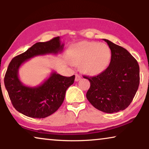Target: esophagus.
Segmentation results:
<instances>
[{
    "label": "esophagus",
    "mask_w": 149,
    "mask_h": 149,
    "mask_svg": "<svg viewBox=\"0 0 149 149\" xmlns=\"http://www.w3.org/2000/svg\"><path fill=\"white\" fill-rule=\"evenodd\" d=\"M81 79V77L80 75L78 74H76V78H75V81L76 82H78V81H79Z\"/></svg>",
    "instance_id": "34e87169"
}]
</instances>
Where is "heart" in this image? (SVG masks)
Segmentation results:
<instances>
[{
	"label": "heart",
	"instance_id": "heart-1",
	"mask_svg": "<svg viewBox=\"0 0 149 149\" xmlns=\"http://www.w3.org/2000/svg\"><path fill=\"white\" fill-rule=\"evenodd\" d=\"M112 52L105 43L82 41L69 49V58L73 65L82 64L83 71L89 74H98L110 64Z\"/></svg>",
	"mask_w": 149,
	"mask_h": 149
}]
</instances>
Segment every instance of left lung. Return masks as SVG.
Returning <instances> with one entry per match:
<instances>
[{
    "instance_id": "left-lung-1",
    "label": "left lung",
    "mask_w": 149,
    "mask_h": 149,
    "mask_svg": "<svg viewBox=\"0 0 149 149\" xmlns=\"http://www.w3.org/2000/svg\"><path fill=\"white\" fill-rule=\"evenodd\" d=\"M112 52L106 70L97 76H84L91 86L86 93L88 102L106 113L124 110L130 106L140 84V67L134 57L124 47L104 39Z\"/></svg>"
}]
</instances>
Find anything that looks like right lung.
Masks as SVG:
<instances>
[{
	"label": "right lung",
	"mask_w": 149,
	"mask_h": 149,
	"mask_svg": "<svg viewBox=\"0 0 149 149\" xmlns=\"http://www.w3.org/2000/svg\"><path fill=\"white\" fill-rule=\"evenodd\" d=\"M63 47L60 37H56L46 42L36 43L10 62L4 82L13 106L19 112L29 117L43 118L52 114L62 105L67 89L74 82V75L65 77L53 71L43 84L30 87L19 80L18 71L30 58L39 55L57 54Z\"/></svg>",
	"instance_id": "add662e5"
}]
</instances>
